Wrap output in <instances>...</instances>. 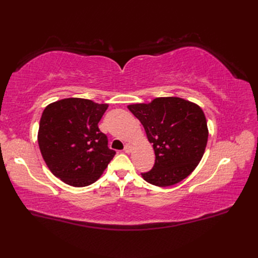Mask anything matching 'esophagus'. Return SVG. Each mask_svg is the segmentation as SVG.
Listing matches in <instances>:
<instances>
[{"instance_id":"34e87169","label":"esophagus","mask_w":258,"mask_h":258,"mask_svg":"<svg viewBox=\"0 0 258 258\" xmlns=\"http://www.w3.org/2000/svg\"><path fill=\"white\" fill-rule=\"evenodd\" d=\"M123 151H124V153H130V152L132 151V144L128 143V144H126V145H124V148H123Z\"/></svg>"}]
</instances>
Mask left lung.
<instances>
[{"mask_svg": "<svg viewBox=\"0 0 258 258\" xmlns=\"http://www.w3.org/2000/svg\"><path fill=\"white\" fill-rule=\"evenodd\" d=\"M141 121L155 152V165L141 173L146 182L167 187L183 181L205 154L209 130L202 108L177 97L128 105Z\"/></svg>", "mask_w": 258, "mask_h": 258, "instance_id": "1", "label": "left lung"}]
</instances>
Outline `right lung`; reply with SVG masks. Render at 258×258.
I'll use <instances>...</instances> for the list:
<instances>
[{
    "label": "right lung",
    "instance_id": "right-lung-1",
    "mask_svg": "<svg viewBox=\"0 0 258 258\" xmlns=\"http://www.w3.org/2000/svg\"><path fill=\"white\" fill-rule=\"evenodd\" d=\"M108 104L67 98L45 107L38 146L51 173L74 187L95 183L115 156L98 122Z\"/></svg>",
    "mask_w": 258,
    "mask_h": 258
}]
</instances>
